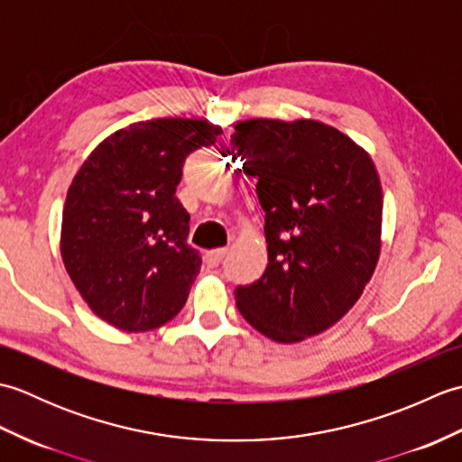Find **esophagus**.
<instances>
[{
	"instance_id": "obj_1",
	"label": "esophagus",
	"mask_w": 462,
	"mask_h": 462,
	"mask_svg": "<svg viewBox=\"0 0 462 462\" xmlns=\"http://www.w3.org/2000/svg\"><path fill=\"white\" fill-rule=\"evenodd\" d=\"M226 252H228V248H218V250H210V252H206V256H204V260H206V263H208V266H218V263L224 260V256H226Z\"/></svg>"
}]
</instances>
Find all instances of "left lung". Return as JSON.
<instances>
[{"instance_id": "left-lung-1", "label": "left lung", "mask_w": 462, "mask_h": 462, "mask_svg": "<svg viewBox=\"0 0 462 462\" xmlns=\"http://www.w3.org/2000/svg\"><path fill=\"white\" fill-rule=\"evenodd\" d=\"M230 151L258 179L268 266L234 290L254 329L298 343L356 306L381 254L383 192L371 156L347 134L311 121L234 125Z\"/></svg>"}]
</instances>
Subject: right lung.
<instances>
[{"label": "right lung", "instance_id": "add662e5", "mask_svg": "<svg viewBox=\"0 0 462 462\" xmlns=\"http://www.w3.org/2000/svg\"><path fill=\"white\" fill-rule=\"evenodd\" d=\"M220 133L194 119L133 123L77 171L63 206L61 258L87 306L113 328L156 329L186 303L202 260L186 244L190 216L174 194L186 156Z\"/></svg>", "mask_w": 462, "mask_h": 462}]
</instances>
